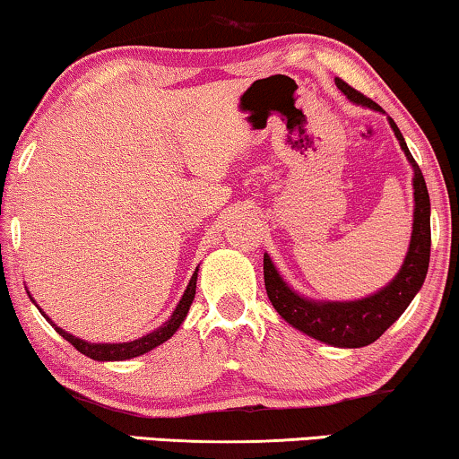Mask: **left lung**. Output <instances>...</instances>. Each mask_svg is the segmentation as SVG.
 <instances>
[{
	"label": "left lung",
	"mask_w": 459,
	"mask_h": 459,
	"mask_svg": "<svg viewBox=\"0 0 459 459\" xmlns=\"http://www.w3.org/2000/svg\"><path fill=\"white\" fill-rule=\"evenodd\" d=\"M336 86L350 97L351 101L373 109L381 108L373 100L353 89L343 80H336ZM390 125L396 133L400 148L404 150L411 165H413L415 178V220H413V235H411L409 254L404 258V264L396 280H392L390 286H385L375 297L362 300H350V303H313L309 299L299 297L286 286L280 273L275 271L271 258L264 254V288L269 294V300L275 307L277 313L292 324L294 328L303 330L305 334L313 339L330 343L334 347H364L379 339L394 322L403 316L411 300L420 292L423 280H426L428 264H430V196H428L426 179L411 156L407 143H404L403 133L390 118Z\"/></svg>",
	"instance_id": "left-lung-1"
}]
</instances>
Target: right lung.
<instances>
[{"label":"right lung","mask_w":459,"mask_h":459,"mask_svg":"<svg viewBox=\"0 0 459 459\" xmlns=\"http://www.w3.org/2000/svg\"><path fill=\"white\" fill-rule=\"evenodd\" d=\"M195 292H196V271H195L193 280H190V283H188L186 292H184L182 300H179L176 311H173L171 320L167 322L165 326L154 330V333L142 336V339L131 341V343H86V341L78 339V336H72L69 333H65V330L56 328L55 324L48 320V317H46V320H48L52 326L56 328V333H59L63 339L69 341V343H72L80 353H84V356H89L92 359H129V358L142 356V353L154 350V347H159L160 343H165L169 336H173V333L179 328V324H182L184 317H186L190 303H193V299H195ZM42 316H46V313H42Z\"/></svg>","instance_id":"1"}]
</instances>
